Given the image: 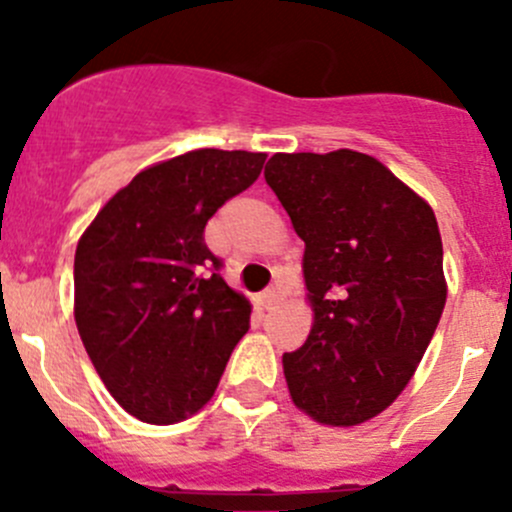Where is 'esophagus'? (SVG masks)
<instances>
[{
  "label": "esophagus",
  "mask_w": 512,
  "mask_h": 512,
  "mask_svg": "<svg viewBox=\"0 0 512 512\" xmlns=\"http://www.w3.org/2000/svg\"><path fill=\"white\" fill-rule=\"evenodd\" d=\"M275 304H280V292H277V289H267V292L260 294V307L262 309H272Z\"/></svg>",
  "instance_id": "34e87169"
}]
</instances>
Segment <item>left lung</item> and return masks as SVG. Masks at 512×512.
<instances>
[{
  "label": "left lung",
  "mask_w": 512,
  "mask_h": 512,
  "mask_svg": "<svg viewBox=\"0 0 512 512\" xmlns=\"http://www.w3.org/2000/svg\"><path fill=\"white\" fill-rule=\"evenodd\" d=\"M265 180L304 240L312 329L282 356L292 404L322 426H359L399 399L441 319L436 215L381 160L349 148L275 153Z\"/></svg>",
  "instance_id": "1"
}]
</instances>
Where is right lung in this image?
<instances>
[{
	"instance_id": "add662e5",
	"label": "right lung",
	"mask_w": 512,
	"mask_h": 512,
	"mask_svg": "<svg viewBox=\"0 0 512 512\" xmlns=\"http://www.w3.org/2000/svg\"><path fill=\"white\" fill-rule=\"evenodd\" d=\"M265 153L198 148L143 168L81 235L74 319L113 399L156 426L198 414L250 327L252 304L225 285L203 230L250 188Z\"/></svg>"
}]
</instances>
